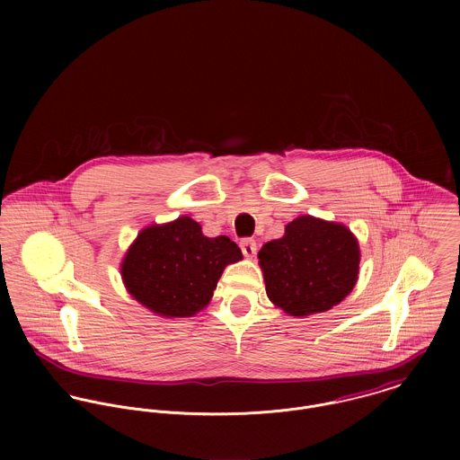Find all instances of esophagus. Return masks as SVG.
<instances>
[{"instance_id": "obj_1", "label": "esophagus", "mask_w": 460, "mask_h": 460, "mask_svg": "<svg viewBox=\"0 0 460 460\" xmlns=\"http://www.w3.org/2000/svg\"><path fill=\"white\" fill-rule=\"evenodd\" d=\"M241 250H243V255H244V257L252 259V257H255V253H257V243H255L253 239H243V241H241Z\"/></svg>"}]
</instances>
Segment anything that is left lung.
<instances>
[{"instance_id": "1", "label": "left lung", "mask_w": 460, "mask_h": 460, "mask_svg": "<svg viewBox=\"0 0 460 460\" xmlns=\"http://www.w3.org/2000/svg\"><path fill=\"white\" fill-rule=\"evenodd\" d=\"M267 297L294 317L326 312L350 294L359 246L343 225L301 216L259 252Z\"/></svg>"}]
</instances>
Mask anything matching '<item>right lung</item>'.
Masks as SVG:
<instances>
[{
    "mask_svg": "<svg viewBox=\"0 0 460 460\" xmlns=\"http://www.w3.org/2000/svg\"><path fill=\"white\" fill-rule=\"evenodd\" d=\"M241 259L234 241L205 237L197 221L182 216L137 235L122 262V278L132 297L154 314L191 317L208 305L223 269Z\"/></svg>",
    "mask_w": 460,
    "mask_h": 460,
    "instance_id": "right-lung-1",
    "label": "right lung"
}]
</instances>
